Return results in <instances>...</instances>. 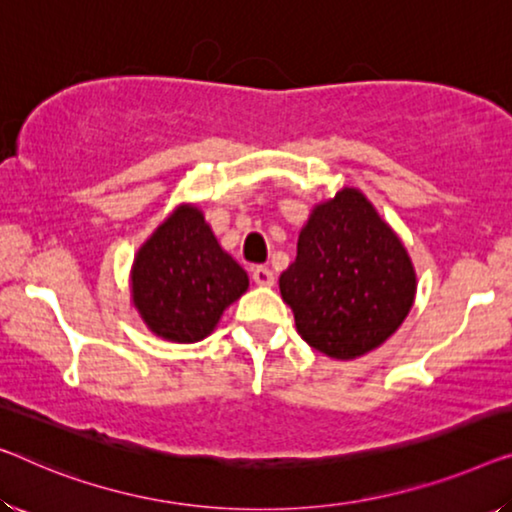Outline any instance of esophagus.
I'll list each match as a JSON object with an SVG mask.
<instances>
[{
	"label": "esophagus",
	"mask_w": 512,
	"mask_h": 512,
	"mask_svg": "<svg viewBox=\"0 0 512 512\" xmlns=\"http://www.w3.org/2000/svg\"><path fill=\"white\" fill-rule=\"evenodd\" d=\"M253 282L259 287H273V282H276V276H273L271 269H266V266H255L253 269Z\"/></svg>",
	"instance_id": "34e87169"
}]
</instances>
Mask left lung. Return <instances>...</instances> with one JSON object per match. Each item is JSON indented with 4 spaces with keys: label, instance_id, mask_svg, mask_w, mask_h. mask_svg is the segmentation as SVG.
I'll use <instances>...</instances> for the list:
<instances>
[{
    "label": "left lung",
    "instance_id": "8db88e82",
    "mask_svg": "<svg viewBox=\"0 0 512 512\" xmlns=\"http://www.w3.org/2000/svg\"><path fill=\"white\" fill-rule=\"evenodd\" d=\"M280 294L312 349L354 361L391 338L416 299L404 243L358 188L312 207Z\"/></svg>",
    "mask_w": 512,
    "mask_h": 512
}]
</instances>
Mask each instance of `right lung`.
I'll return each instance as SVG.
<instances>
[{"instance_id":"obj_1","label":"right lung","mask_w":512,"mask_h":512,"mask_svg":"<svg viewBox=\"0 0 512 512\" xmlns=\"http://www.w3.org/2000/svg\"><path fill=\"white\" fill-rule=\"evenodd\" d=\"M248 285V273L220 248L202 209L188 202L156 227L131 266L137 317L156 338L179 345L211 335Z\"/></svg>"}]
</instances>
